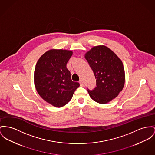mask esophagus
<instances>
[{
    "instance_id": "34e87169",
    "label": "esophagus",
    "mask_w": 155,
    "mask_h": 155,
    "mask_svg": "<svg viewBox=\"0 0 155 155\" xmlns=\"http://www.w3.org/2000/svg\"><path fill=\"white\" fill-rule=\"evenodd\" d=\"M79 83H80V86H81L83 87V86H84V83H83V80H81V81H79Z\"/></svg>"
}]
</instances>
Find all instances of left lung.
Here are the masks:
<instances>
[{
    "label": "left lung",
    "instance_id": "1",
    "mask_svg": "<svg viewBox=\"0 0 155 155\" xmlns=\"http://www.w3.org/2000/svg\"><path fill=\"white\" fill-rule=\"evenodd\" d=\"M85 58L96 79V87L87 89L95 102L105 104L117 96L124 84V70L121 60L107 47L97 46L86 53Z\"/></svg>",
    "mask_w": 155,
    "mask_h": 155
}]
</instances>
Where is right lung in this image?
<instances>
[{
  "instance_id": "add662e5",
  "label": "right lung",
  "mask_w": 155,
  "mask_h": 155,
  "mask_svg": "<svg viewBox=\"0 0 155 155\" xmlns=\"http://www.w3.org/2000/svg\"><path fill=\"white\" fill-rule=\"evenodd\" d=\"M72 52L52 49L45 53L37 62L34 73L36 91L46 102L58 107L68 103L79 83L73 82L66 64Z\"/></svg>"
}]
</instances>
